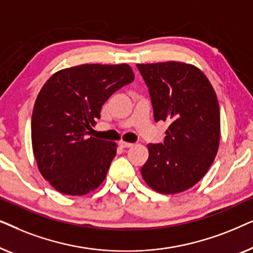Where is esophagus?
<instances>
[{"mask_svg": "<svg viewBox=\"0 0 253 253\" xmlns=\"http://www.w3.org/2000/svg\"><path fill=\"white\" fill-rule=\"evenodd\" d=\"M119 145H120V147H122V148H129L132 146V144L131 143H126V141H123V140H121Z\"/></svg>", "mask_w": 253, "mask_h": 253, "instance_id": "1", "label": "esophagus"}]
</instances>
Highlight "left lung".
I'll use <instances>...</instances> for the list:
<instances>
[{"instance_id": "obj_1", "label": "left lung", "mask_w": 253, "mask_h": 253, "mask_svg": "<svg viewBox=\"0 0 253 253\" xmlns=\"http://www.w3.org/2000/svg\"><path fill=\"white\" fill-rule=\"evenodd\" d=\"M146 83L154 120L168 121L164 144H148L141 176L154 191L174 195L197 184L220 143V107L203 71L183 62L137 64Z\"/></svg>"}]
</instances>
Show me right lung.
I'll list each match as a JSON object with an SVG mask.
<instances>
[{
  "label": "right lung",
  "mask_w": 253,
  "mask_h": 253,
  "mask_svg": "<svg viewBox=\"0 0 253 253\" xmlns=\"http://www.w3.org/2000/svg\"><path fill=\"white\" fill-rule=\"evenodd\" d=\"M134 79L127 64H82L51 76L34 103L31 131L38 168L55 190L83 196L106 178L116 143L89 137L109 96Z\"/></svg>",
  "instance_id": "obj_1"
}]
</instances>
